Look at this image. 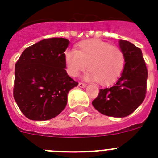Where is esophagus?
<instances>
[{
	"mask_svg": "<svg viewBox=\"0 0 158 158\" xmlns=\"http://www.w3.org/2000/svg\"><path fill=\"white\" fill-rule=\"evenodd\" d=\"M78 85H79V87H81V88H85L86 87V84L82 83V82H79Z\"/></svg>",
	"mask_w": 158,
	"mask_h": 158,
	"instance_id": "obj_1",
	"label": "esophagus"
}]
</instances>
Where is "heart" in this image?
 <instances>
[{
	"label": "heart",
	"instance_id": "obj_1",
	"mask_svg": "<svg viewBox=\"0 0 158 158\" xmlns=\"http://www.w3.org/2000/svg\"><path fill=\"white\" fill-rule=\"evenodd\" d=\"M65 61L70 76L77 77L87 66L89 71L87 78L96 81L102 85L115 81L125 65L122 50L100 40H85L79 44L77 51H66Z\"/></svg>",
	"mask_w": 158,
	"mask_h": 158
}]
</instances>
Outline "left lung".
<instances>
[{
    "label": "left lung",
    "mask_w": 158,
    "mask_h": 158,
    "mask_svg": "<svg viewBox=\"0 0 158 158\" xmlns=\"http://www.w3.org/2000/svg\"><path fill=\"white\" fill-rule=\"evenodd\" d=\"M125 56V65L116 83L100 89L92 102L93 107L104 115L123 118L139 107L146 93L147 68L141 49L126 40L119 41Z\"/></svg>",
    "instance_id": "left-lung-1"
}]
</instances>
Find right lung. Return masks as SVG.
I'll use <instances>...</instances> for the list:
<instances>
[{
	"label": "right lung",
	"instance_id": "obj_1",
	"mask_svg": "<svg viewBox=\"0 0 158 158\" xmlns=\"http://www.w3.org/2000/svg\"><path fill=\"white\" fill-rule=\"evenodd\" d=\"M69 43L64 38L41 40L25 49L16 62L13 96L29 119L56 117L65 109L69 90L77 86L65 69Z\"/></svg>",
	"mask_w": 158,
	"mask_h": 158
}]
</instances>
